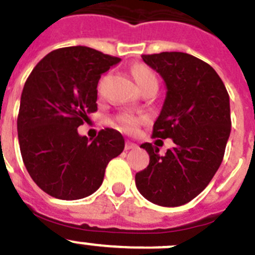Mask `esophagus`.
Segmentation results:
<instances>
[{"label": "esophagus", "mask_w": 255, "mask_h": 255, "mask_svg": "<svg viewBox=\"0 0 255 255\" xmlns=\"http://www.w3.org/2000/svg\"><path fill=\"white\" fill-rule=\"evenodd\" d=\"M126 150H129V149H134V148H137V144L133 142H129V140H127L126 142V145H125Z\"/></svg>", "instance_id": "34e87169"}]
</instances>
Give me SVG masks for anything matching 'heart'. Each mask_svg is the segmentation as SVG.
Listing matches in <instances>:
<instances>
[{"mask_svg":"<svg viewBox=\"0 0 255 255\" xmlns=\"http://www.w3.org/2000/svg\"><path fill=\"white\" fill-rule=\"evenodd\" d=\"M130 72H132L133 78H134L135 83L139 87V90H142L143 87H145L148 85H157V78H155V76L153 75V72L149 68L144 67V66H133ZM147 121V116L134 115V113H122V115L117 116V118H116V123H117L118 128L126 133H134Z\"/></svg>","mask_w":255,"mask_h":255,"instance_id":"heart-1","label":"heart"}]
</instances>
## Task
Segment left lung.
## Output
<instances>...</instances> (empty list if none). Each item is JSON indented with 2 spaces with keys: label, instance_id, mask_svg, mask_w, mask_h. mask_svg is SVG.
I'll return each mask as SVG.
<instances>
[{
  "label": "left lung",
  "instance_id": "8db88e82",
  "mask_svg": "<svg viewBox=\"0 0 255 255\" xmlns=\"http://www.w3.org/2000/svg\"><path fill=\"white\" fill-rule=\"evenodd\" d=\"M165 82L167 96L153 126V138H172L159 155L152 143L140 147L149 164L135 174L139 193L152 203L178 207L196 198L223 160L231 134L229 95L213 67L183 52L142 54Z\"/></svg>",
  "mask_w": 255,
  "mask_h": 255
}]
</instances>
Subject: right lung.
I'll return each mask as SVG.
<instances>
[{"label":"right lung","instance_id":"right-lung-1","mask_svg":"<svg viewBox=\"0 0 255 255\" xmlns=\"http://www.w3.org/2000/svg\"><path fill=\"white\" fill-rule=\"evenodd\" d=\"M120 62L90 47H63L44 56L27 78L17 117L19 149L27 172L49 196H91L108 162L123 152L125 138L112 128L100 130L92 142L77 132L97 111L101 76Z\"/></svg>","mask_w":255,"mask_h":255}]
</instances>
